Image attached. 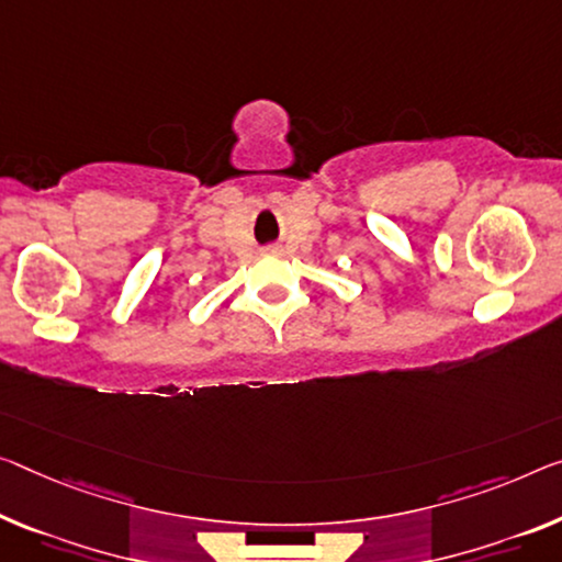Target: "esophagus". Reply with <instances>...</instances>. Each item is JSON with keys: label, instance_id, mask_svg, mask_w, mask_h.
Returning a JSON list of instances; mask_svg holds the SVG:
<instances>
[{"label": "esophagus", "instance_id": "1", "mask_svg": "<svg viewBox=\"0 0 562 562\" xmlns=\"http://www.w3.org/2000/svg\"><path fill=\"white\" fill-rule=\"evenodd\" d=\"M271 251H273V248H271Z\"/></svg>", "mask_w": 562, "mask_h": 562}]
</instances>
